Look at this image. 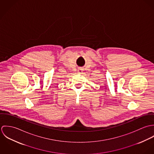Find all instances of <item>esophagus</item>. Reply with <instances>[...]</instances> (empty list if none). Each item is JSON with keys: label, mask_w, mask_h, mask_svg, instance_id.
Masks as SVG:
<instances>
[{"label": "esophagus", "mask_w": 154, "mask_h": 154, "mask_svg": "<svg viewBox=\"0 0 154 154\" xmlns=\"http://www.w3.org/2000/svg\"><path fill=\"white\" fill-rule=\"evenodd\" d=\"M78 72L79 73H82V72H83V69H82V68H79L78 70Z\"/></svg>", "instance_id": "1"}]
</instances>
